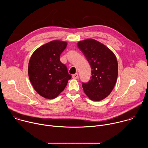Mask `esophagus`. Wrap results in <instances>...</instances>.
I'll return each mask as SVG.
<instances>
[{"label": "esophagus", "mask_w": 148, "mask_h": 148, "mask_svg": "<svg viewBox=\"0 0 148 148\" xmlns=\"http://www.w3.org/2000/svg\"><path fill=\"white\" fill-rule=\"evenodd\" d=\"M72 77H73V78H74V79H77V78H78V74L77 73L74 74H73V75H72Z\"/></svg>", "instance_id": "esophagus-1"}]
</instances>
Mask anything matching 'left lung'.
<instances>
[{
    "label": "left lung",
    "mask_w": 148,
    "mask_h": 148,
    "mask_svg": "<svg viewBox=\"0 0 148 148\" xmlns=\"http://www.w3.org/2000/svg\"><path fill=\"white\" fill-rule=\"evenodd\" d=\"M77 45L92 69L91 79L82 84L84 92L92 101L102 100L115 85L118 69L116 56L107 46L92 38L80 41Z\"/></svg>",
    "instance_id": "left-lung-1"
}]
</instances>
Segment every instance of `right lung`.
<instances>
[{"mask_svg": "<svg viewBox=\"0 0 148 148\" xmlns=\"http://www.w3.org/2000/svg\"><path fill=\"white\" fill-rule=\"evenodd\" d=\"M67 45L66 41L53 40L34 51L29 62L28 74L35 91L47 99L56 98L66 88L71 75L60 60Z\"/></svg>", "mask_w": 148, "mask_h": 148, "instance_id": "1", "label": "right lung"}]
</instances>
